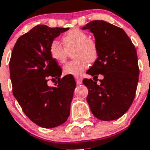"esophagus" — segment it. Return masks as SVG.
<instances>
[{"instance_id":"esophagus-1","label":"esophagus","mask_w":150,"mask_h":150,"mask_svg":"<svg viewBox=\"0 0 150 150\" xmlns=\"http://www.w3.org/2000/svg\"><path fill=\"white\" fill-rule=\"evenodd\" d=\"M75 79H76V82L78 85L82 84V83H83V79H82V77H80V76H75Z\"/></svg>"}]
</instances>
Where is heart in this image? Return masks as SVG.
<instances>
[{
    "mask_svg": "<svg viewBox=\"0 0 150 150\" xmlns=\"http://www.w3.org/2000/svg\"><path fill=\"white\" fill-rule=\"evenodd\" d=\"M64 47L59 41L54 40L50 46V56L58 63H64L68 52L74 50L73 58L63 67V73L67 75H79L86 70L89 63H93L98 56V47L94 40L88 38L86 32L79 28L70 30L62 38Z\"/></svg>",
    "mask_w": 150,
    "mask_h": 150,
    "instance_id": "heart-1",
    "label": "heart"
}]
</instances>
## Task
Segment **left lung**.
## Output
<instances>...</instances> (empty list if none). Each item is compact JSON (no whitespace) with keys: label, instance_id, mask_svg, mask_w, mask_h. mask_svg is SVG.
<instances>
[{"label":"left lung","instance_id":"left-lung-1","mask_svg":"<svg viewBox=\"0 0 150 150\" xmlns=\"http://www.w3.org/2000/svg\"><path fill=\"white\" fill-rule=\"evenodd\" d=\"M82 29L94 34L98 47V59L86 73L95 78L99 74L104 76L99 84L83 79L90 110L98 120H117L134 99L139 77L137 51L125 30L109 22L91 21Z\"/></svg>","mask_w":150,"mask_h":150}]
</instances>
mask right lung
I'll return each mask as SVG.
<instances>
[{
	"label": "right lung",
	"mask_w": 150,
	"mask_h": 150,
	"mask_svg": "<svg viewBox=\"0 0 150 150\" xmlns=\"http://www.w3.org/2000/svg\"><path fill=\"white\" fill-rule=\"evenodd\" d=\"M69 28L39 25L17 40L10 61L13 94L25 114L45 128L59 126L70 116L76 88L72 76L61 79L62 69L50 54L55 38ZM49 79L55 87L47 85Z\"/></svg>",
	"instance_id": "obj_1"
}]
</instances>
